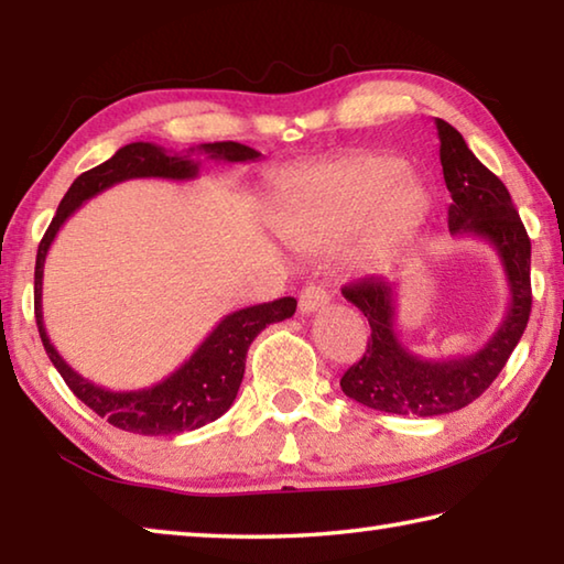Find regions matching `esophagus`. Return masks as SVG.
<instances>
[{
  "mask_svg": "<svg viewBox=\"0 0 564 564\" xmlns=\"http://www.w3.org/2000/svg\"><path fill=\"white\" fill-rule=\"evenodd\" d=\"M326 303H328V291L318 283H308L299 295V311L301 313H316Z\"/></svg>",
  "mask_w": 564,
  "mask_h": 564,
  "instance_id": "esophagus-1",
  "label": "esophagus"
}]
</instances>
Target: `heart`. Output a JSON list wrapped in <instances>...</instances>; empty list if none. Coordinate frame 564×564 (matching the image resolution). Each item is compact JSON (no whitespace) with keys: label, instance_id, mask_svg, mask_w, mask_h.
Returning a JSON list of instances; mask_svg holds the SVG:
<instances>
[{"label":"heart","instance_id":"heart-1","mask_svg":"<svg viewBox=\"0 0 564 564\" xmlns=\"http://www.w3.org/2000/svg\"><path fill=\"white\" fill-rule=\"evenodd\" d=\"M431 206L427 186L393 154H358L313 166L285 181L275 228L299 251H321L368 218L356 248L362 269L393 259Z\"/></svg>","mask_w":564,"mask_h":564}]
</instances>
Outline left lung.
<instances>
[{
    "label": "left lung",
    "mask_w": 564,
    "mask_h": 564,
    "mask_svg": "<svg viewBox=\"0 0 564 564\" xmlns=\"http://www.w3.org/2000/svg\"><path fill=\"white\" fill-rule=\"evenodd\" d=\"M435 127L445 186L453 196L447 228L453 236H475L490 243L508 279L510 301L498 330L480 350L427 360L398 336V281L370 275L343 289L346 301L370 323L366 352L340 378L343 393L366 408L417 417L453 413L480 398L520 343L532 308L530 238L510 191L477 161L460 131L443 119H435Z\"/></svg>",
    "instance_id": "8db88e82"
}]
</instances>
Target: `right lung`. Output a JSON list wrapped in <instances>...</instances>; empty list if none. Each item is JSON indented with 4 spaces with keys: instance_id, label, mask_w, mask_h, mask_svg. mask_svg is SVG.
Instances as JSON below:
<instances>
[{
    "instance_id": "1",
    "label": "right lung",
    "mask_w": 564,
    "mask_h": 564,
    "mask_svg": "<svg viewBox=\"0 0 564 564\" xmlns=\"http://www.w3.org/2000/svg\"><path fill=\"white\" fill-rule=\"evenodd\" d=\"M194 154H206L208 159L228 161H259L261 154L251 147L236 144V141H216V144H202L188 149L186 154L166 151L164 147L149 144V141H133V144L121 147L109 161L84 171L76 176L74 184L66 191L56 216L52 218L50 228L36 251L34 265V316L40 326V336L44 350L54 368L59 370L64 383L72 388V393L89 405L94 413L101 415L107 423L127 433L139 435H178L186 431H196L206 423H214L221 417L228 408L234 405L238 388H241L243 370H246V352L253 338L271 326L291 318L295 313V299H285L248 305V308L234 311L218 321V326L208 333L202 346H198L191 358L181 362L174 373L166 376L159 383L139 390H109L89 378L76 373L66 362L59 350L52 346L50 336L44 328L42 316V281H44V261L46 253L54 243L56 234L64 226L76 208L87 204L101 191L111 188L113 184L129 178H169V181H191L198 176L202 161Z\"/></svg>"
}]
</instances>
